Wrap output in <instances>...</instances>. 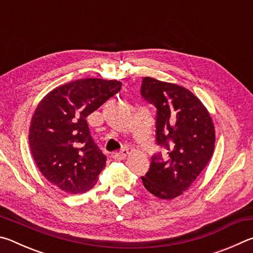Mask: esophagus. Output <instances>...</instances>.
<instances>
[{
    "label": "esophagus",
    "instance_id": "obj_1",
    "mask_svg": "<svg viewBox=\"0 0 253 253\" xmlns=\"http://www.w3.org/2000/svg\"><path fill=\"white\" fill-rule=\"evenodd\" d=\"M127 155H128V149L124 148V149H122L121 152L115 153V154H114V158H115V160H116V161H122V160H125Z\"/></svg>",
    "mask_w": 253,
    "mask_h": 253
}]
</instances>
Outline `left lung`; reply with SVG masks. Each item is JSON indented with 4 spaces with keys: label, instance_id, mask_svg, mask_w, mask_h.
Segmentation results:
<instances>
[{
    "label": "left lung",
    "instance_id": "left-lung-1",
    "mask_svg": "<svg viewBox=\"0 0 253 253\" xmlns=\"http://www.w3.org/2000/svg\"><path fill=\"white\" fill-rule=\"evenodd\" d=\"M140 95L156 108V143L165 151L152 157L142 181L162 200L183 194L212 157L215 130L208 109L188 89L145 77Z\"/></svg>",
    "mask_w": 253,
    "mask_h": 253
}]
</instances>
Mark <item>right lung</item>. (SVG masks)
<instances>
[{
	"label": "right lung",
	"mask_w": 253,
	"mask_h": 253,
	"mask_svg": "<svg viewBox=\"0 0 253 253\" xmlns=\"http://www.w3.org/2000/svg\"><path fill=\"white\" fill-rule=\"evenodd\" d=\"M121 88L117 80L79 79L53 89L38 105L29 129L30 148L42 175L61 191L87 192L105 169L106 156L85 118Z\"/></svg>",
	"instance_id": "obj_1"
}]
</instances>
